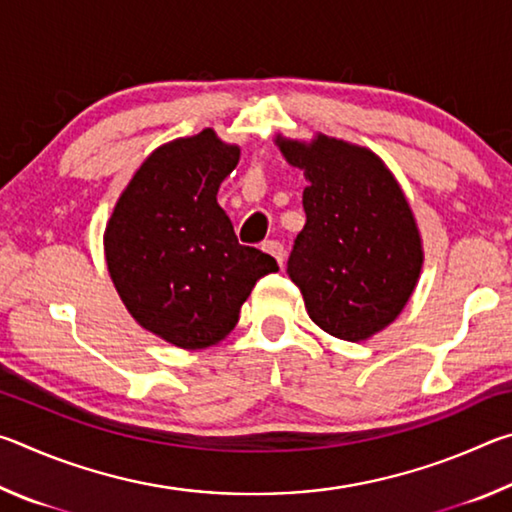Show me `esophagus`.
<instances>
[{"label":"esophagus","instance_id":"1","mask_svg":"<svg viewBox=\"0 0 512 512\" xmlns=\"http://www.w3.org/2000/svg\"><path fill=\"white\" fill-rule=\"evenodd\" d=\"M262 250H264V253H268V255H271V257H275V262L277 264H284V246L280 244V241H264V244H262Z\"/></svg>","mask_w":512,"mask_h":512}]
</instances>
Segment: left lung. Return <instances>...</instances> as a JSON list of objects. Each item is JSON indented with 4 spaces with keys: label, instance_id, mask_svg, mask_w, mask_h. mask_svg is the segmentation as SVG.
Wrapping results in <instances>:
<instances>
[{
    "label": "left lung",
    "instance_id": "left-lung-1",
    "mask_svg": "<svg viewBox=\"0 0 512 512\" xmlns=\"http://www.w3.org/2000/svg\"><path fill=\"white\" fill-rule=\"evenodd\" d=\"M275 144L305 173L307 223L287 273L309 318L343 341H366L402 314L424 264L422 237L393 171L366 146L316 133Z\"/></svg>",
    "mask_w": 512,
    "mask_h": 512
}]
</instances>
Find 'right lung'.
I'll list each match as a JSON object with an SVG mask.
<instances>
[{
	"label": "right lung",
	"mask_w": 512,
	"mask_h": 512,
	"mask_svg": "<svg viewBox=\"0 0 512 512\" xmlns=\"http://www.w3.org/2000/svg\"><path fill=\"white\" fill-rule=\"evenodd\" d=\"M241 149L212 128L155 149L117 198L103 232L110 280L128 314L176 348L223 341L259 277L277 271L241 246L216 203Z\"/></svg>",
	"instance_id": "right-lung-1"
}]
</instances>
